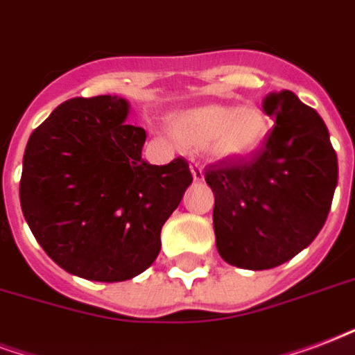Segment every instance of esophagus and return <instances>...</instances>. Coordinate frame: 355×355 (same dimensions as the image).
Returning a JSON list of instances; mask_svg holds the SVG:
<instances>
[{"mask_svg": "<svg viewBox=\"0 0 355 355\" xmlns=\"http://www.w3.org/2000/svg\"><path fill=\"white\" fill-rule=\"evenodd\" d=\"M191 172H193L194 181L204 180V170H202V164H200V162H191Z\"/></svg>", "mask_w": 355, "mask_h": 355, "instance_id": "obj_1", "label": "esophagus"}]
</instances>
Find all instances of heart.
<instances>
[{
  "mask_svg": "<svg viewBox=\"0 0 355 355\" xmlns=\"http://www.w3.org/2000/svg\"><path fill=\"white\" fill-rule=\"evenodd\" d=\"M170 127L185 148H207L217 157L249 155L266 137V117L254 106H198L172 117Z\"/></svg>",
  "mask_w": 355,
  "mask_h": 355,
  "instance_id": "1",
  "label": "heart"
}]
</instances>
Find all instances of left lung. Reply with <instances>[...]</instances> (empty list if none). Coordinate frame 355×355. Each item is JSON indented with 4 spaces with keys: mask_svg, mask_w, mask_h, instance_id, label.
<instances>
[{
    "mask_svg": "<svg viewBox=\"0 0 355 355\" xmlns=\"http://www.w3.org/2000/svg\"><path fill=\"white\" fill-rule=\"evenodd\" d=\"M263 112L275 125L250 157L206 166L215 194L213 228L223 260L271 269L313 243L326 223L339 164L318 112L288 89L271 93Z\"/></svg>",
    "mask_w": 355,
    "mask_h": 355,
    "instance_id": "8db88e82",
    "label": "left lung"
}]
</instances>
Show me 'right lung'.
Returning <instances> with one entry per match:
<instances>
[{
	"label": "right lung",
	"mask_w": 355,
	"mask_h": 355,
	"mask_svg": "<svg viewBox=\"0 0 355 355\" xmlns=\"http://www.w3.org/2000/svg\"><path fill=\"white\" fill-rule=\"evenodd\" d=\"M125 98H69L26 146L20 204L60 268L82 279L140 275L161 250V228L193 181L185 157L142 159L146 130L125 125Z\"/></svg>",
	"instance_id": "1"
}]
</instances>
